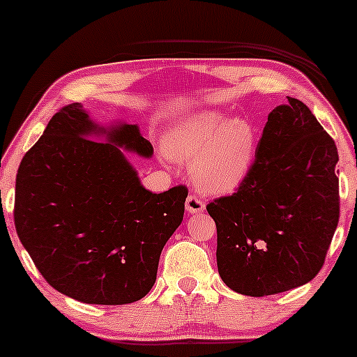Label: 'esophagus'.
I'll return each instance as SVG.
<instances>
[{
	"label": "esophagus",
	"instance_id": "esophagus-1",
	"mask_svg": "<svg viewBox=\"0 0 357 357\" xmlns=\"http://www.w3.org/2000/svg\"><path fill=\"white\" fill-rule=\"evenodd\" d=\"M204 210V203L202 198L196 195H190L186 199V211L188 213H202Z\"/></svg>",
	"mask_w": 357,
	"mask_h": 357
}]
</instances>
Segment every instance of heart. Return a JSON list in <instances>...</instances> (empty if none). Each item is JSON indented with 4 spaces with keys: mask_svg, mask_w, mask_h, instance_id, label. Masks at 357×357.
<instances>
[{
    "mask_svg": "<svg viewBox=\"0 0 357 357\" xmlns=\"http://www.w3.org/2000/svg\"><path fill=\"white\" fill-rule=\"evenodd\" d=\"M165 151L174 161H192V179L213 195L235 191L247 179L257 154V130L245 117L199 110L169 126Z\"/></svg>",
    "mask_w": 357,
    "mask_h": 357,
    "instance_id": "heart-1",
    "label": "heart"
}]
</instances>
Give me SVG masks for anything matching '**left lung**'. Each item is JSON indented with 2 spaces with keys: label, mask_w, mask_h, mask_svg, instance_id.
<instances>
[{
  "label": "left lung",
  "mask_w": 357,
  "mask_h": 357,
  "mask_svg": "<svg viewBox=\"0 0 357 357\" xmlns=\"http://www.w3.org/2000/svg\"><path fill=\"white\" fill-rule=\"evenodd\" d=\"M287 100L268 114L247 179L206 206L220 277L241 296L312 280L337 228V147L304 102Z\"/></svg>",
  "instance_id": "8db88e82"
}]
</instances>
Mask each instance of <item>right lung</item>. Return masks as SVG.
<instances>
[{
	"mask_svg": "<svg viewBox=\"0 0 357 357\" xmlns=\"http://www.w3.org/2000/svg\"><path fill=\"white\" fill-rule=\"evenodd\" d=\"M124 150L153 155L137 124L100 126L75 102L50 119L16 174L20 241L53 289L84 304L141 301L183 221L186 188L147 191Z\"/></svg>",
	"mask_w": 357,
	"mask_h": 357,
	"instance_id": "obj_1",
	"label": "right lung"
}]
</instances>
